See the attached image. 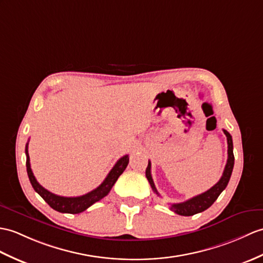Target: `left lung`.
<instances>
[{
  "mask_svg": "<svg viewBox=\"0 0 263 263\" xmlns=\"http://www.w3.org/2000/svg\"><path fill=\"white\" fill-rule=\"evenodd\" d=\"M224 134L227 136V140H228V161L227 164H225L224 172L223 175L221 177L216 184L213 186L212 188H210L209 191L197 195L191 199H188L186 201H182V203H177V204H172L170 205V210L173 212H175L176 214L178 215H182V216H192L197 214V213H201L204 212L205 210L209 209L213 205V203L217 199V197L219 196L225 188H227L229 180L231 178L232 172H233V167H234V155H233V141H232V137L231 134L227 131L223 130ZM145 176L146 179L150 182V186L152 188L158 196H160L159 193L157 192L155 182L152 180L151 177V162L149 161L148 167L145 169Z\"/></svg>",
  "mask_w": 263,
  "mask_h": 263,
  "instance_id": "1",
  "label": "left lung"
}]
</instances>
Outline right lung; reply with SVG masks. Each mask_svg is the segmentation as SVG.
I'll list each match as a JSON object with an SVG mask.
<instances>
[{
    "label": "right lung",
    "instance_id": "right-lung-1",
    "mask_svg": "<svg viewBox=\"0 0 263 263\" xmlns=\"http://www.w3.org/2000/svg\"><path fill=\"white\" fill-rule=\"evenodd\" d=\"M28 144L26 145V156H27V173L29 176L30 182L33 187L34 191L38 193L40 196L45 199L46 203L53 209L54 211L60 212V213H70V214H78V213H82L86 211L89 206L93 205L96 201L101 200L103 197H105L106 195L111 191L113 185L117 182L119 177L124 172L127 163H129V156L125 155L118 160L115 163V166L112 168L111 172L108 173L106 178L104 179L102 184L93 189V191L82 195V196L78 197H64V196H58V195H54L47 191L46 188L42 187L38 181H36L35 177L31 170V166H30V157L28 152Z\"/></svg>",
    "mask_w": 263,
    "mask_h": 263
}]
</instances>
